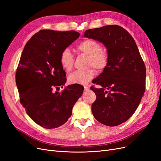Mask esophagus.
I'll return each mask as SVG.
<instances>
[{"mask_svg": "<svg viewBox=\"0 0 161 161\" xmlns=\"http://www.w3.org/2000/svg\"><path fill=\"white\" fill-rule=\"evenodd\" d=\"M84 89H85V91H87L89 89V87L88 86H84Z\"/></svg>", "mask_w": 161, "mask_h": 161, "instance_id": "1", "label": "esophagus"}]
</instances>
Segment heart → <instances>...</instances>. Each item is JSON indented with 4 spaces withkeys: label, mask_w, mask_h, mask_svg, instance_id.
<instances>
[{
    "label": "heart",
    "mask_w": 161,
    "mask_h": 161,
    "mask_svg": "<svg viewBox=\"0 0 161 161\" xmlns=\"http://www.w3.org/2000/svg\"><path fill=\"white\" fill-rule=\"evenodd\" d=\"M79 52L89 56V66L95 67L99 71L105 70L109 63L108 53L103 48L99 42L91 38L82 40L76 46ZM75 62V56L69 48H64L60 55V62L62 69L66 72L72 69ZM96 76V71L94 69L85 70H76L68 77V81L72 85H84L88 83Z\"/></svg>",
    "instance_id": "obj_1"
}]
</instances>
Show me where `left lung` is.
<instances>
[{"mask_svg": "<svg viewBox=\"0 0 161 161\" xmlns=\"http://www.w3.org/2000/svg\"><path fill=\"white\" fill-rule=\"evenodd\" d=\"M84 36L99 41L108 49L109 63L93 80L102 88L91 86L97 96L91 105L95 118L108 126L120 125L131 118L146 89V67L130 34L119 25L86 30Z\"/></svg>", "mask_w": 161, "mask_h": 161, "instance_id": "obj_1", "label": "left lung"}]
</instances>
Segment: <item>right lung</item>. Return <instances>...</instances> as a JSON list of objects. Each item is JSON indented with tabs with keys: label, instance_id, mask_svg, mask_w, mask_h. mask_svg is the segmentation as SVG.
Listing matches in <instances>:
<instances>
[{
	"label": "right lung",
	"instance_id": "right-lung-1",
	"mask_svg": "<svg viewBox=\"0 0 161 161\" xmlns=\"http://www.w3.org/2000/svg\"><path fill=\"white\" fill-rule=\"evenodd\" d=\"M79 36L75 31L42 30L34 34L22 52L16 72L20 103L28 115L44 128L66 123L83 92L84 87L78 84L67 86L62 92H53L66 81L60 53Z\"/></svg>",
	"mask_w": 161,
	"mask_h": 161
}]
</instances>
